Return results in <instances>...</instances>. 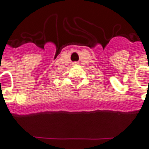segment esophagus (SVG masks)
Returning a JSON list of instances; mask_svg holds the SVG:
<instances>
[{"mask_svg":"<svg viewBox=\"0 0 149 149\" xmlns=\"http://www.w3.org/2000/svg\"><path fill=\"white\" fill-rule=\"evenodd\" d=\"M78 64V63H74V65H77Z\"/></svg>","mask_w":149,"mask_h":149,"instance_id":"esophagus-1","label":"esophagus"}]
</instances>
